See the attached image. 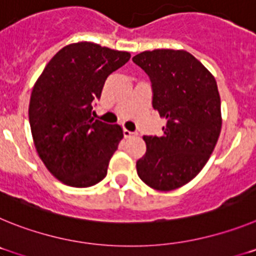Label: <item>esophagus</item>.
Wrapping results in <instances>:
<instances>
[{
    "mask_svg": "<svg viewBox=\"0 0 256 256\" xmlns=\"http://www.w3.org/2000/svg\"><path fill=\"white\" fill-rule=\"evenodd\" d=\"M123 134H124V137H126V138H130V137H133V136H134V133L130 132V130H126V128H124Z\"/></svg>",
    "mask_w": 256,
    "mask_h": 256,
    "instance_id": "obj_1",
    "label": "esophagus"
}]
</instances>
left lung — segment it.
Returning <instances> with one entry per match:
<instances>
[{
    "instance_id": "left-lung-1",
    "label": "left lung",
    "mask_w": 256,
    "mask_h": 256,
    "mask_svg": "<svg viewBox=\"0 0 256 256\" xmlns=\"http://www.w3.org/2000/svg\"><path fill=\"white\" fill-rule=\"evenodd\" d=\"M132 60L150 78L152 108L166 120L162 136H144L137 174L151 188L172 191L194 180L216 148L222 128L216 78L183 50L144 51Z\"/></svg>"
}]
</instances>
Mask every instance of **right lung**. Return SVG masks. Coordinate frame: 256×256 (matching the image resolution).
<instances>
[{
	"mask_svg": "<svg viewBox=\"0 0 256 256\" xmlns=\"http://www.w3.org/2000/svg\"><path fill=\"white\" fill-rule=\"evenodd\" d=\"M130 58V52L78 42L61 48L37 79L29 102L32 136L40 160L64 184L82 188L106 177L123 130L94 119L92 105L106 78Z\"/></svg>",
	"mask_w": 256,
	"mask_h": 256,
	"instance_id": "obj_1",
	"label": "right lung"
}]
</instances>
